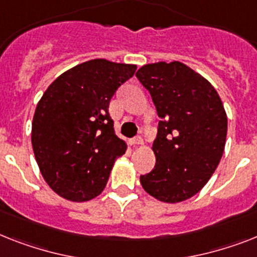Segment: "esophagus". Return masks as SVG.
I'll use <instances>...</instances> for the list:
<instances>
[{"label":"esophagus","instance_id":"34e87169","mask_svg":"<svg viewBox=\"0 0 257 257\" xmlns=\"http://www.w3.org/2000/svg\"><path fill=\"white\" fill-rule=\"evenodd\" d=\"M131 144L133 146H143V139L141 137H135L134 139H131Z\"/></svg>","mask_w":257,"mask_h":257}]
</instances>
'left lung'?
<instances>
[{
    "label": "left lung",
    "mask_w": 257,
    "mask_h": 257,
    "mask_svg": "<svg viewBox=\"0 0 257 257\" xmlns=\"http://www.w3.org/2000/svg\"><path fill=\"white\" fill-rule=\"evenodd\" d=\"M137 77L160 118L152 146L156 164L141 176L142 186L162 202L188 200L206 185L223 155V103L206 78L180 61L143 65Z\"/></svg>",
    "instance_id": "left-lung-1"
}]
</instances>
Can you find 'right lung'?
<instances>
[{"label": "right lung", "instance_id": "obj_1", "mask_svg": "<svg viewBox=\"0 0 257 257\" xmlns=\"http://www.w3.org/2000/svg\"><path fill=\"white\" fill-rule=\"evenodd\" d=\"M137 65L94 59L68 69L38 102L31 143L40 173L65 200L84 202L105 189L114 162L126 152L109 103Z\"/></svg>", "mask_w": 257, "mask_h": 257}]
</instances>
